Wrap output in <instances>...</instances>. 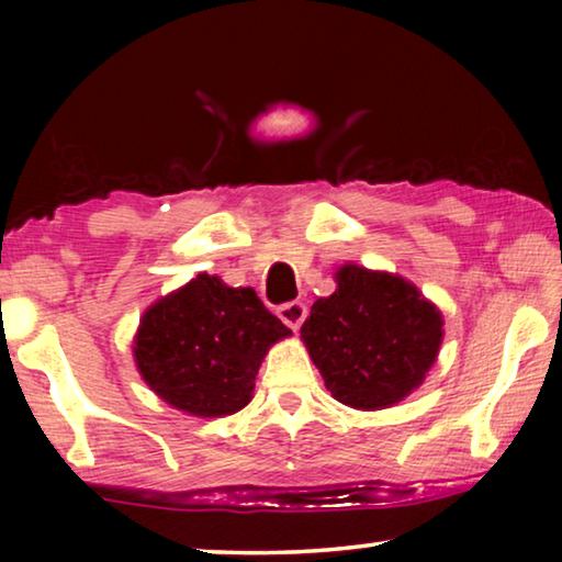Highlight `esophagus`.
Instances as JSON below:
<instances>
[{"mask_svg": "<svg viewBox=\"0 0 562 562\" xmlns=\"http://www.w3.org/2000/svg\"><path fill=\"white\" fill-rule=\"evenodd\" d=\"M278 317L288 325L290 329L297 331L302 327L304 317H307V307L302 302H284L278 307Z\"/></svg>", "mask_w": 562, "mask_h": 562, "instance_id": "esophagus-1", "label": "esophagus"}]
</instances>
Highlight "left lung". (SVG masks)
<instances>
[{
  "label": "left lung",
  "mask_w": 562,
  "mask_h": 562,
  "mask_svg": "<svg viewBox=\"0 0 562 562\" xmlns=\"http://www.w3.org/2000/svg\"><path fill=\"white\" fill-rule=\"evenodd\" d=\"M337 290L312 304L300 337L327 392L376 412L424 384L443 341L441 310L402 274L347 262Z\"/></svg>",
  "instance_id": "left-lung-1"
}]
</instances>
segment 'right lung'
<instances>
[{
    "label": "right lung",
    "mask_w": 562,
    "mask_h": 562,
    "mask_svg": "<svg viewBox=\"0 0 562 562\" xmlns=\"http://www.w3.org/2000/svg\"><path fill=\"white\" fill-rule=\"evenodd\" d=\"M290 335L252 288H231L201 272L144 312L133 359L168 406L217 418L250 404L265 355Z\"/></svg>",
    "instance_id": "add662e5"
}]
</instances>
